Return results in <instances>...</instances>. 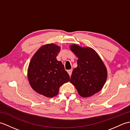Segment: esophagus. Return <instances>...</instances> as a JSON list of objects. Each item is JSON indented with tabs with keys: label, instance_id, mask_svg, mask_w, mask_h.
<instances>
[{
	"label": "esophagus",
	"instance_id": "obj_1",
	"mask_svg": "<svg viewBox=\"0 0 130 130\" xmlns=\"http://www.w3.org/2000/svg\"><path fill=\"white\" fill-rule=\"evenodd\" d=\"M72 71H73L72 70H68V73H69V74L70 76L71 75V74H72Z\"/></svg>",
	"mask_w": 130,
	"mask_h": 130
}]
</instances>
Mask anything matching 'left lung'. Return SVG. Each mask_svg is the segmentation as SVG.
Instances as JSON below:
<instances>
[{
  "label": "left lung",
  "mask_w": 130,
  "mask_h": 130,
  "mask_svg": "<svg viewBox=\"0 0 130 130\" xmlns=\"http://www.w3.org/2000/svg\"><path fill=\"white\" fill-rule=\"evenodd\" d=\"M70 48L78 57L70 82L80 95L88 97L97 93L106 82L107 71L100 57L93 49L73 45Z\"/></svg>",
  "instance_id": "obj_1"
}]
</instances>
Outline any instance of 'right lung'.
I'll use <instances>...</instances> for the list:
<instances>
[{
	"label": "right lung",
	"mask_w": 130,
	"mask_h": 130,
	"mask_svg": "<svg viewBox=\"0 0 130 130\" xmlns=\"http://www.w3.org/2000/svg\"><path fill=\"white\" fill-rule=\"evenodd\" d=\"M60 47L54 44L44 45L32 57L28 69V78L36 92L53 97L61 85L70 80L64 66L56 59Z\"/></svg>",
	"instance_id": "1"
}]
</instances>
